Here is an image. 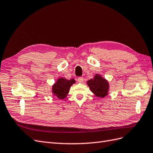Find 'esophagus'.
I'll list each match as a JSON object with an SVG mask.
<instances>
[{
  "label": "esophagus",
  "instance_id": "esophagus-1",
  "mask_svg": "<svg viewBox=\"0 0 153 153\" xmlns=\"http://www.w3.org/2000/svg\"><path fill=\"white\" fill-rule=\"evenodd\" d=\"M77 80H78V82L82 83V82H84V78L82 77V76L78 77V79H77Z\"/></svg>",
  "mask_w": 153,
  "mask_h": 153
}]
</instances>
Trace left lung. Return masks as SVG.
<instances>
[{
  "label": "left lung",
  "instance_id": "obj_1",
  "mask_svg": "<svg viewBox=\"0 0 153 153\" xmlns=\"http://www.w3.org/2000/svg\"><path fill=\"white\" fill-rule=\"evenodd\" d=\"M87 85L97 97L104 98L108 94V82L100 75H96L93 79L89 80L87 82Z\"/></svg>",
  "mask_w": 153,
  "mask_h": 153
}]
</instances>
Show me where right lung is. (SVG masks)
<instances>
[{
    "label": "right lung",
    "mask_w": 153,
    "mask_h": 153,
    "mask_svg": "<svg viewBox=\"0 0 153 153\" xmlns=\"http://www.w3.org/2000/svg\"><path fill=\"white\" fill-rule=\"evenodd\" d=\"M75 83V80L74 79L68 80L64 78H59L57 82L53 85V93L59 99H64L69 92V88Z\"/></svg>",
    "instance_id": "right-lung-1"
}]
</instances>
